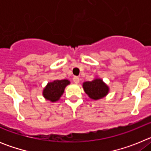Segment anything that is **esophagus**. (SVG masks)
<instances>
[{"mask_svg":"<svg viewBox=\"0 0 151 151\" xmlns=\"http://www.w3.org/2000/svg\"><path fill=\"white\" fill-rule=\"evenodd\" d=\"M73 82L76 84L79 83V78L78 76H74L73 77Z\"/></svg>","mask_w":151,"mask_h":151,"instance_id":"1","label":"esophagus"}]
</instances>
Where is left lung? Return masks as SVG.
<instances>
[{"mask_svg": "<svg viewBox=\"0 0 151 151\" xmlns=\"http://www.w3.org/2000/svg\"><path fill=\"white\" fill-rule=\"evenodd\" d=\"M83 88L88 97L95 101L105 97L109 92V87L101 78H95L91 82H84Z\"/></svg>", "mask_w": 151, "mask_h": 151, "instance_id": "8db88e82", "label": "left lung"}]
</instances>
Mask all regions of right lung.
I'll return each instance as SVG.
<instances>
[{
	"mask_svg": "<svg viewBox=\"0 0 151 151\" xmlns=\"http://www.w3.org/2000/svg\"><path fill=\"white\" fill-rule=\"evenodd\" d=\"M70 83L69 80H55L54 82H49L43 91V96L45 99L55 102L60 99L63 94L64 89L66 85Z\"/></svg>",
	"mask_w": 151,
	"mask_h": 151,
	"instance_id": "right-lung-1",
	"label": "right lung"
}]
</instances>
